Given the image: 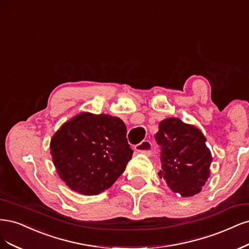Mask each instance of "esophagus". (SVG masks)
<instances>
[{"label": "esophagus", "instance_id": "obj_1", "mask_svg": "<svg viewBox=\"0 0 249 249\" xmlns=\"http://www.w3.org/2000/svg\"><path fill=\"white\" fill-rule=\"evenodd\" d=\"M134 149L135 151H138L139 153L150 155L152 153V143L150 141H142L140 143H138V145H135Z\"/></svg>", "mask_w": 249, "mask_h": 249}]
</instances>
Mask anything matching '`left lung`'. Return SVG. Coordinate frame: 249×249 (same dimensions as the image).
Segmentation results:
<instances>
[{
  "instance_id": "obj_1",
  "label": "left lung",
  "mask_w": 249,
  "mask_h": 249,
  "mask_svg": "<svg viewBox=\"0 0 249 249\" xmlns=\"http://www.w3.org/2000/svg\"><path fill=\"white\" fill-rule=\"evenodd\" d=\"M155 141L160 146V178L182 196L198 194L209 178L212 161L204 134L180 119L168 118L159 123Z\"/></svg>"
}]
</instances>
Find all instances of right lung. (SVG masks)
Segmentation results:
<instances>
[{
  "mask_svg": "<svg viewBox=\"0 0 249 249\" xmlns=\"http://www.w3.org/2000/svg\"><path fill=\"white\" fill-rule=\"evenodd\" d=\"M120 118L82 113L64 124L51 142L61 179L86 196L109 188L123 174L133 151Z\"/></svg>",
  "mask_w": 249,
  "mask_h": 249,
  "instance_id": "right-lung-1",
  "label": "right lung"
}]
</instances>
